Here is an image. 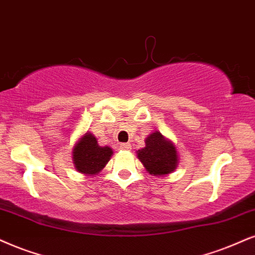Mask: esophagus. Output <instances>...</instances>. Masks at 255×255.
<instances>
[{
  "label": "esophagus",
  "mask_w": 255,
  "mask_h": 255,
  "mask_svg": "<svg viewBox=\"0 0 255 255\" xmlns=\"http://www.w3.org/2000/svg\"><path fill=\"white\" fill-rule=\"evenodd\" d=\"M120 148H121V149H124V150H130L131 146H130V143H121Z\"/></svg>",
  "instance_id": "obj_1"
}]
</instances>
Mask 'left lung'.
Wrapping results in <instances>:
<instances>
[{
	"mask_svg": "<svg viewBox=\"0 0 255 255\" xmlns=\"http://www.w3.org/2000/svg\"><path fill=\"white\" fill-rule=\"evenodd\" d=\"M146 147L138 149L137 157L151 175H166L178 166V151L172 141L160 131H154L146 138Z\"/></svg>",
	"mask_w": 255,
	"mask_h": 255,
	"instance_id": "1",
	"label": "left lung"
}]
</instances>
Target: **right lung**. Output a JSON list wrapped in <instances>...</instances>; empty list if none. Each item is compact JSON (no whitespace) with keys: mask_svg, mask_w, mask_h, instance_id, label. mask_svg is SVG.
Wrapping results in <instances>:
<instances>
[{"mask_svg":"<svg viewBox=\"0 0 255 255\" xmlns=\"http://www.w3.org/2000/svg\"><path fill=\"white\" fill-rule=\"evenodd\" d=\"M112 155V148L99 146L94 135L86 133L75 143L73 149V162L77 172L85 175H95L105 168Z\"/></svg>","mask_w":255,"mask_h":255,"instance_id":"add662e5","label":"right lung"}]
</instances>
